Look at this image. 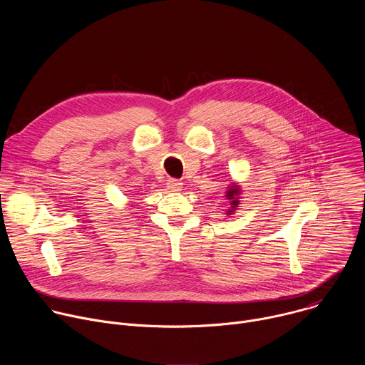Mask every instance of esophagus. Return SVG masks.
Segmentation results:
<instances>
[{
	"instance_id": "1",
	"label": "esophagus",
	"mask_w": 365,
	"mask_h": 365,
	"mask_svg": "<svg viewBox=\"0 0 365 365\" xmlns=\"http://www.w3.org/2000/svg\"><path fill=\"white\" fill-rule=\"evenodd\" d=\"M168 187H169L172 192H180V190H182V183L178 182V180H175V179H170V180L168 182Z\"/></svg>"
}]
</instances>
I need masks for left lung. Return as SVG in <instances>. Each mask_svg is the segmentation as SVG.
I'll use <instances>...</instances> for the list:
<instances>
[{"instance_id":"left-lung-1","label":"left lung","mask_w":365,"mask_h":365,"mask_svg":"<svg viewBox=\"0 0 365 365\" xmlns=\"http://www.w3.org/2000/svg\"><path fill=\"white\" fill-rule=\"evenodd\" d=\"M241 193H242V190H241V186H240L238 183H234V182H232V183L227 187L225 196H227V199L230 200V210L225 211V212H227L228 217L232 215V214H235V211L238 210Z\"/></svg>"}]
</instances>
